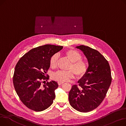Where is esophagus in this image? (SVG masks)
<instances>
[{"mask_svg": "<svg viewBox=\"0 0 126 126\" xmlns=\"http://www.w3.org/2000/svg\"><path fill=\"white\" fill-rule=\"evenodd\" d=\"M58 85H62V84H63V82H58Z\"/></svg>", "mask_w": 126, "mask_h": 126, "instance_id": "34e87169", "label": "esophagus"}]
</instances>
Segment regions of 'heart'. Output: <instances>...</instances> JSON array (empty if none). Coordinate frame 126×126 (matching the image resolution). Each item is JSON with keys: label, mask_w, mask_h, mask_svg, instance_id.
<instances>
[{"label": "heart", "mask_w": 126, "mask_h": 126, "mask_svg": "<svg viewBox=\"0 0 126 126\" xmlns=\"http://www.w3.org/2000/svg\"><path fill=\"white\" fill-rule=\"evenodd\" d=\"M64 55L71 62L69 67L68 71L60 70L52 75L54 80L60 82H64L74 78L75 75L77 77L84 76L88 71V64L87 61L83 60L82 56L80 52L75 49H68L64 52ZM58 56L57 54L52 55L49 60V64L51 68L56 67L58 63Z\"/></svg>", "instance_id": "b5f03b06"}]
</instances>
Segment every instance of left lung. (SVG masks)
<instances>
[{
  "mask_svg": "<svg viewBox=\"0 0 126 126\" xmlns=\"http://www.w3.org/2000/svg\"><path fill=\"white\" fill-rule=\"evenodd\" d=\"M87 58L88 69L74 85L69 92V101L75 109L88 112L96 108L104 100L111 83V70L108 62L97 50L89 46L76 47Z\"/></svg>",
  "mask_w": 126,
  "mask_h": 126,
  "instance_id": "1",
  "label": "left lung"
}]
</instances>
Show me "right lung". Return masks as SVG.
Masks as SVG:
<instances>
[{
	"label": "right lung",
	"instance_id": "add662e5",
	"mask_svg": "<svg viewBox=\"0 0 126 126\" xmlns=\"http://www.w3.org/2000/svg\"><path fill=\"white\" fill-rule=\"evenodd\" d=\"M63 48L62 46L46 44L32 48L17 62L13 76V84L21 102L28 108L42 111L52 104L55 90L58 87L54 81L41 85L48 80L46 73L51 57Z\"/></svg>",
	"mask_w": 126,
	"mask_h": 126
}]
</instances>
